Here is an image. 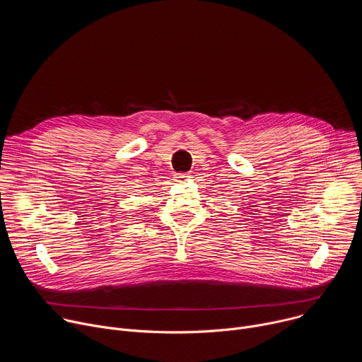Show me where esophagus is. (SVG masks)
Returning <instances> with one entry per match:
<instances>
[{
  "label": "esophagus",
  "mask_w": 362,
  "mask_h": 362,
  "mask_svg": "<svg viewBox=\"0 0 362 362\" xmlns=\"http://www.w3.org/2000/svg\"><path fill=\"white\" fill-rule=\"evenodd\" d=\"M173 177H175L176 182H185V180H187L189 173H175Z\"/></svg>",
  "instance_id": "1"
}]
</instances>
